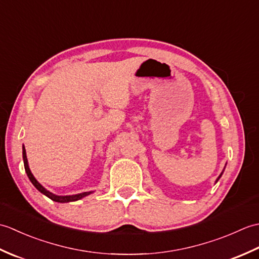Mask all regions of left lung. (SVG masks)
Returning a JSON list of instances; mask_svg holds the SVG:
<instances>
[{"instance_id":"obj_1","label":"left lung","mask_w":259,"mask_h":259,"mask_svg":"<svg viewBox=\"0 0 259 259\" xmlns=\"http://www.w3.org/2000/svg\"><path fill=\"white\" fill-rule=\"evenodd\" d=\"M224 170H225V168H224ZM224 170H223V172H224ZM223 172H222V174H221V175H219V177H218V178H217V179H216V183H217V181H218V180H219V179H221V177H222V175H223Z\"/></svg>"}]
</instances>
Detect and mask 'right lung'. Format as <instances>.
Wrapping results in <instances>:
<instances>
[{"label":"right lung","instance_id":"right-lung-1","mask_svg":"<svg viewBox=\"0 0 259 259\" xmlns=\"http://www.w3.org/2000/svg\"><path fill=\"white\" fill-rule=\"evenodd\" d=\"M22 155H23V162H24V168H25V172L27 175V177H29L30 181L33 184V186L35 187V188L41 192V194L46 195L48 198H50L51 200L53 201H57V202H71V201H76V200H80L82 198L85 197V196H89L90 194H92L93 191H85V192H81V194H76V195H69V196H58V195H54L52 192H50L49 190H47L45 187H43L38 181L35 179L34 176L31 172L30 167H29V162H27V158H26V151H25V148L24 146L22 147Z\"/></svg>","mask_w":259,"mask_h":259}]
</instances>
